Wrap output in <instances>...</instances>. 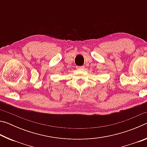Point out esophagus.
<instances>
[{"label": "esophagus", "instance_id": "esophagus-1", "mask_svg": "<svg viewBox=\"0 0 147 147\" xmlns=\"http://www.w3.org/2000/svg\"><path fill=\"white\" fill-rule=\"evenodd\" d=\"M77 69H84V66H76Z\"/></svg>", "mask_w": 147, "mask_h": 147}]
</instances>
